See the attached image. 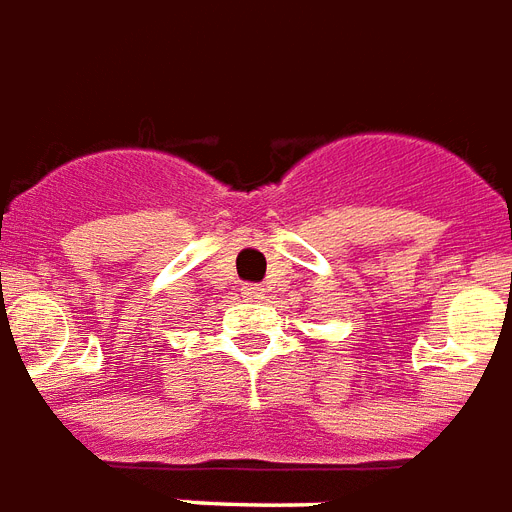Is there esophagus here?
Instances as JSON below:
<instances>
[{
	"instance_id": "esophagus-1",
	"label": "esophagus",
	"mask_w": 512,
	"mask_h": 512,
	"mask_svg": "<svg viewBox=\"0 0 512 512\" xmlns=\"http://www.w3.org/2000/svg\"><path fill=\"white\" fill-rule=\"evenodd\" d=\"M242 294H245V297L253 302L264 300V289H261L259 283H245V286H242Z\"/></svg>"
}]
</instances>
